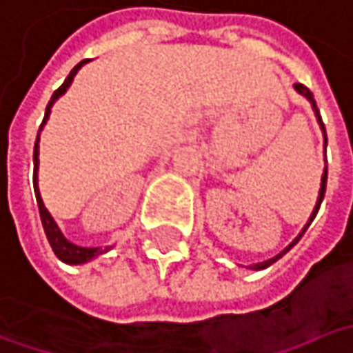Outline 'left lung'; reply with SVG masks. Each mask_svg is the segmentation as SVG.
<instances>
[{
  "instance_id": "1",
  "label": "left lung",
  "mask_w": 353,
  "mask_h": 353,
  "mask_svg": "<svg viewBox=\"0 0 353 353\" xmlns=\"http://www.w3.org/2000/svg\"><path fill=\"white\" fill-rule=\"evenodd\" d=\"M294 88H296V92H298V94L303 95V97H305V99H307V101L312 103V108H314V114H316V117H318V123H320L321 132H323V145H327V137H325V128H323V121H321L320 110H318V105H316V99H314V94H312V92H310V90H307L305 85H301V83H296ZM325 181H327V165H325V170H323V174H321L320 196H318V201H316V208H314V212H312V216H310V221L305 223V228H303V230H301V232H300V236H298V238L294 239V241H292V243H290V245H288V248H285L283 252H280L278 256H274V258H272V259H265V261H261V263H254V265H252V270H263V268H268V265H272L274 261H278V259H280L281 256L285 254V252H290V250H292V248H294V245H296V243L300 241L301 236L305 234V230L310 228V223L314 221V218H316V214H318V210H320L321 199H323V194H325Z\"/></svg>"
}]
</instances>
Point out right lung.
I'll list each match as a JSON object with an SVG mask.
<instances>
[{"label": "right lung", "instance_id": "add662e5", "mask_svg": "<svg viewBox=\"0 0 353 353\" xmlns=\"http://www.w3.org/2000/svg\"><path fill=\"white\" fill-rule=\"evenodd\" d=\"M90 59H83V61H79L75 68H73L70 75L65 77V81L53 92L52 99H50V103H48V108H46V117H43V123L48 121V117L52 114V105L55 103V99L59 97V95H63L68 92V88L72 85L73 77H75V73L81 70V65L83 63H88ZM43 123L39 125V132H41V128H43ZM37 168H39V134H37V139H35V148H33V192H35V199H37V208H39V216H41V223H43V230H46V236H48V241H50V245H52L53 254L57 256V258L61 259V261H65V263H70V265H79V263H85V261H90V259L97 258L99 254H105L110 248H81V245H75L72 243L70 239L65 238L63 234H61V230L57 228V223H55V219L52 218V214L48 212V208L43 205V199H41V194H39V188H37Z\"/></svg>", "mask_w": 353, "mask_h": 353}]
</instances>
